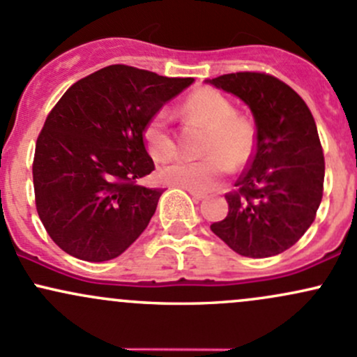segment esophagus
<instances>
[{
  "instance_id": "esophagus-1",
  "label": "esophagus",
  "mask_w": 357,
  "mask_h": 357,
  "mask_svg": "<svg viewBox=\"0 0 357 357\" xmlns=\"http://www.w3.org/2000/svg\"><path fill=\"white\" fill-rule=\"evenodd\" d=\"M187 192L190 194V197H192L194 201H202V199H206V194H204V192H199V190L187 189Z\"/></svg>"
}]
</instances>
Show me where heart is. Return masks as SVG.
Here are the masks:
<instances>
[{"label":"heart","instance_id":"1","mask_svg":"<svg viewBox=\"0 0 357 357\" xmlns=\"http://www.w3.org/2000/svg\"><path fill=\"white\" fill-rule=\"evenodd\" d=\"M182 112L209 126L202 144V151L209 155L199 160H178L162 168L160 178L165 183L208 190L229 174L231 165L241 167L250 160L255 146L254 124L247 117L235 114V107L223 93L213 88L195 91L183 102ZM143 137L149 155L156 162H168L177 155V141L172 132L167 109L156 110L148 119Z\"/></svg>","mask_w":357,"mask_h":357}]
</instances>
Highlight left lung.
Wrapping results in <instances>:
<instances>
[{
	"label": "left lung",
	"instance_id": "obj_1",
	"mask_svg": "<svg viewBox=\"0 0 357 357\" xmlns=\"http://www.w3.org/2000/svg\"><path fill=\"white\" fill-rule=\"evenodd\" d=\"M250 107L257 144L238 190L226 195L228 216L214 235L243 257L264 259L293 247L317 216L325 162L315 119L305 100L266 73H229L206 79Z\"/></svg>",
	"mask_w": 357,
	"mask_h": 357
}]
</instances>
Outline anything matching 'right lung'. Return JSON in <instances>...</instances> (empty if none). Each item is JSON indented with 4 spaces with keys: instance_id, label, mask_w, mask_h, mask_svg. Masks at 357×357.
<instances>
[{
    "instance_id": "1",
    "label": "right lung",
    "mask_w": 357,
    "mask_h": 357,
    "mask_svg": "<svg viewBox=\"0 0 357 357\" xmlns=\"http://www.w3.org/2000/svg\"><path fill=\"white\" fill-rule=\"evenodd\" d=\"M192 83L112 64L68 88L45 119L32 167L37 213L61 250L105 262L146 229L163 190L136 183L155 170L143 129Z\"/></svg>"
}]
</instances>
